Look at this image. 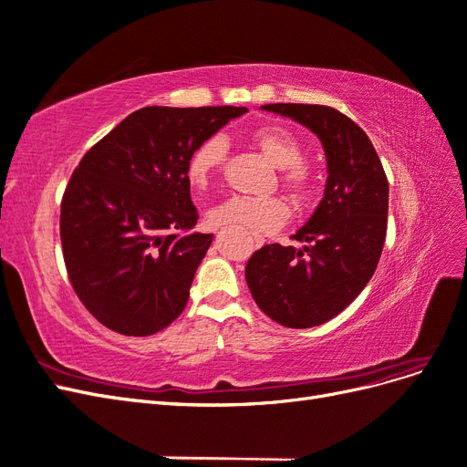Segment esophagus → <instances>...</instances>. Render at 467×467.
Returning <instances> with one entry per match:
<instances>
[{"instance_id":"obj_1","label":"esophagus","mask_w":467,"mask_h":467,"mask_svg":"<svg viewBox=\"0 0 467 467\" xmlns=\"http://www.w3.org/2000/svg\"><path fill=\"white\" fill-rule=\"evenodd\" d=\"M253 244H255V247H263V245H265V239L259 237V235H255V237H253Z\"/></svg>"}]
</instances>
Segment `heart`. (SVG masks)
I'll return each instance as SVG.
<instances>
[{"label": "heart", "instance_id": "heart-1", "mask_svg": "<svg viewBox=\"0 0 467 467\" xmlns=\"http://www.w3.org/2000/svg\"><path fill=\"white\" fill-rule=\"evenodd\" d=\"M251 144L265 158L280 169V187L288 192L296 206H306L314 194V175L302 163L304 148L288 130L268 126L251 134ZM228 146L220 136H210L196 144L185 163V177L196 191H204L223 169ZM290 216V210L280 199H232L220 202L208 212V222L214 228H242L249 234L263 235L278 230Z\"/></svg>", "mask_w": 467, "mask_h": 467}]
</instances>
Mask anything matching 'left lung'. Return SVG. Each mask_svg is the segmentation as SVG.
Instances as JSON below:
<instances>
[{
	"label": "left lung",
	"mask_w": 467,
	"mask_h": 467,
	"mask_svg": "<svg viewBox=\"0 0 467 467\" xmlns=\"http://www.w3.org/2000/svg\"><path fill=\"white\" fill-rule=\"evenodd\" d=\"M263 109L312 130L327 160L323 199L292 235L306 247L265 245L245 266L263 312L285 327L307 329L341 314L372 278L386 242L389 185L370 138L343 112L300 103Z\"/></svg>",
	"instance_id": "obj_1"
}]
</instances>
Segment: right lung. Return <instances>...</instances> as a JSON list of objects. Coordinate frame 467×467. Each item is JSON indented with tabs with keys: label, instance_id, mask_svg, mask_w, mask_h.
Wrapping results in <instances>:
<instances>
[{
	"label": "right lung",
	"instance_id": "1",
	"mask_svg": "<svg viewBox=\"0 0 467 467\" xmlns=\"http://www.w3.org/2000/svg\"><path fill=\"white\" fill-rule=\"evenodd\" d=\"M245 107H144L81 158L62 196L60 237L69 282L110 331L146 337L189 300L212 234L185 177L189 153Z\"/></svg>",
	"mask_w": 467,
	"mask_h": 467
}]
</instances>
